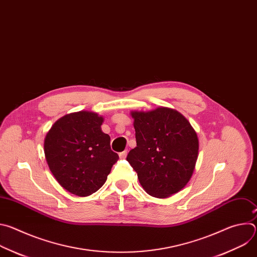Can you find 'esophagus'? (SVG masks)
<instances>
[{"instance_id": "esophagus-1", "label": "esophagus", "mask_w": 257, "mask_h": 257, "mask_svg": "<svg viewBox=\"0 0 257 257\" xmlns=\"http://www.w3.org/2000/svg\"><path fill=\"white\" fill-rule=\"evenodd\" d=\"M119 157H120L121 159H126V157H127V151H124V152L120 153Z\"/></svg>"}]
</instances>
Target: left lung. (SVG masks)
Listing matches in <instances>:
<instances>
[{"mask_svg": "<svg viewBox=\"0 0 257 257\" xmlns=\"http://www.w3.org/2000/svg\"><path fill=\"white\" fill-rule=\"evenodd\" d=\"M136 148L127 161L150 195L167 198L190 181L198 158L199 141L190 122L171 107L131 111Z\"/></svg>", "mask_w": 257, "mask_h": 257, "instance_id": "8db88e82", "label": "left lung"}]
</instances>
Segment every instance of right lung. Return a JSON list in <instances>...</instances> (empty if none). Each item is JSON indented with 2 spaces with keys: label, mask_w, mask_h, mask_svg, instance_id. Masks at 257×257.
<instances>
[{
  "label": "right lung",
  "mask_w": 257,
  "mask_h": 257,
  "mask_svg": "<svg viewBox=\"0 0 257 257\" xmlns=\"http://www.w3.org/2000/svg\"><path fill=\"white\" fill-rule=\"evenodd\" d=\"M103 117L80 111L57 120L44 142L48 166L68 192L85 197L106 181L119 156L111 150V138L101 130Z\"/></svg>",
  "instance_id": "1"
}]
</instances>
